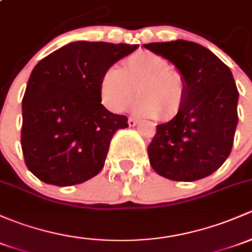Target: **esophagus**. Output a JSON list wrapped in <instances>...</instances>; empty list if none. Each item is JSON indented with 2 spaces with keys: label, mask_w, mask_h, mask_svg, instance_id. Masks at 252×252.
Segmentation results:
<instances>
[{
  "label": "esophagus",
  "mask_w": 252,
  "mask_h": 252,
  "mask_svg": "<svg viewBox=\"0 0 252 252\" xmlns=\"http://www.w3.org/2000/svg\"><path fill=\"white\" fill-rule=\"evenodd\" d=\"M128 124H129V126H135L137 124V121H136V119H134V118H129L128 119Z\"/></svg>",
  "instance_id": "1"
}]
</instances>
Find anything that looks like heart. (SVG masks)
<instances>
[{
  "instance_id": "1",
  "label": "heart",
  "mask_w": 252,
  "mask_h": 252,
  "mask_svg": "<svg viewBox=\"0 0 252 252\" xmlns=\"http://www.w3.org/2000/svg\"><path fill=\"white\" fill-rule=\"evenodd\" d=\"M140 97L136 112L145 117L168 121L181 110L186 93L184 76L156 53L139 50L123 60L122 70L104 71L99 83L102 105L113 113H123Z\"/></svg>"
}]
</instances>
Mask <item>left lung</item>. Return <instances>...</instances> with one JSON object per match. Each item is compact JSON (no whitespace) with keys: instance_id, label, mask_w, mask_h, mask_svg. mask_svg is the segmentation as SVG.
<instances>
[{"instance_id":"left-lung-1","label":"left lung","mask_w":252,"mask_h":252,"mask_svg":"<svg viewBox=\"0 0 252 252\" xmlns=\"http://www.w3.org/2000/svg\"><path fill=\"white\" fill-rule=\"evenodd\" d=\"M173 63L186 82L177 116L157 126L147 148L157 174L173 181H195L228 158L238 124V92L231 70L214 53L177 39L144 44Z\"/></svg>"}]
</instances>
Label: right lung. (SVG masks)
Masks as SVG:
<instances>
[{
    "instance_id": "1",
    "label": "right lung",
    "mask_w": 252,
    "mask_h": 252,
    "mask_svg": "<svg viewBox=\"0 0 252 252\" xmlns=\"http://www.w3.org/2000/svg\"><path fill=\"white\" fill-rule=\"evenodd\" d=\"M137 47L72 42L35 66L23 97L21 150L37 179L73 186L104 168L111 140L128 128V117L101 105L100 78Z\"/></svg>"
}]
</instances>
